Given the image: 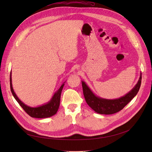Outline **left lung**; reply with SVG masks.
Segmentation results:
<instances>
[{
	"label": "left lung",
	"instance_id": "8db88e82",
	"mask_svg": "<svg viewBox=\"0 0 152 152\" xmlns=\"http://www.w3.org/2000/svg\"><path fill=\"white\" fill-rule=\"evenodd\" d=\"M141 83V74L136 86L123 97L116 99H105L96 96L84 82H82L83 93L86 103L96 112L110 115L121 111L138 93Z\"/></svg>",
	"mask_w": 152,
	"mask_h": 152
}]
</instances>
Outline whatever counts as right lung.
I'll return each instance as SVG.
<instances>
[{
  "label": "right lung",
  "mask_w": 152,
  "mask_h": 152,
  "mask_svg": "<svg viewBox=\"0 0 152 152\" xmlns=\"http://www.w3.org/2000/svg\"><path fill=\"white\" fill-rule=\"evenodd\" d=\"M65 84H63L60 88L58 89V91L54 94V96L53 97L52 99L50 100V102L48 103L45 104L44 105L41 106L37 108H31L30 107H28L26 104H25L21 102V101L17 97L15 93L14 92V90L12 89V83H11V73H10V87H11V93L13 95L14 97L16 99V100L18 102V103L20 104V105L23 108L25 112L28 114L31 117L34 118H48L50 117L54 114H56L58 110L59 107V103H60V98H61V91L63 89V87Z\"/></svg>",
  "instance_id": "add662e5"
}]
</instances>
